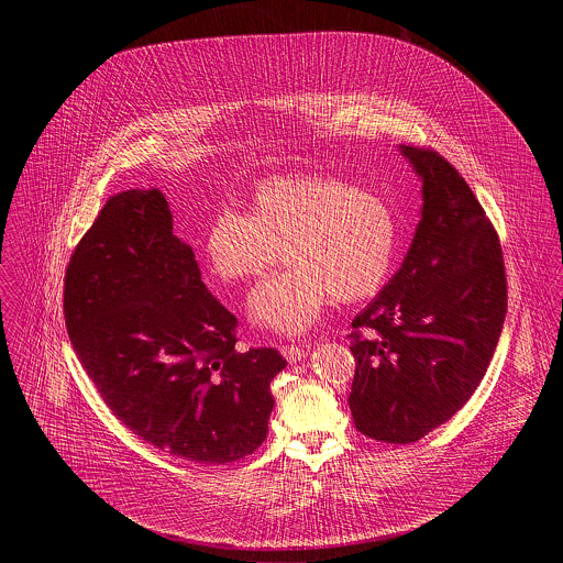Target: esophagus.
<instances>
[{
  "label": "esophagus",
  "mask_w": 563,
  "mask_h": 563,
  "mask_svg": "<svg viewBox=\"0 0 563 563\" xmlns=\"http://www.w3.org/2000/svg\"><path fill=\"white\" fill-rule=\"evenodd\" d=\"M282 355L290 362V364H297L306 357V349L303 346H297V344H286L282 346Z\"/></svg>",
  "instance_id": "1"
}]
</instances>
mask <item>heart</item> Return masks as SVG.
I'll list each match as a JSON object with an SVG mask.
<instances>
[{"instance_id": "1", "label": "heart", "mask_w": 563, "mask_h": 563, "mask_svg": "<svg viewBox=\"0 0 563 563\" xmlns=\"http://www.w3.org/2000/svg\"><path fill=\"white\" fill-rule=\"evenodd\" d=\"M249 212L219 210L203 234L208 268L228 284L264 273L284 253V273L246 299L255 329L303 335L333 301L377 295L397 262L399 223L373 190L333 175H284L260 181Z\"/></svg>"}]
</instances>
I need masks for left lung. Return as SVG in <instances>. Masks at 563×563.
I'll return each instance as SVG.
<instances>
[{"mask_svg": "<svg viewBox=\"0 0 563 563\" xmlns=\"http://www.w3.org/2000/svg\"><path fill=\"white\" fill-rule=\"evenodd\" d=\"M399 152L422 181L420 221L401 268L351 322L357 364L349 407L360 433L409 444L482 384L505 322L507 282L498 236L466 179L435 152Z\"/></svg>", "mask_w": 563, "mask_h": 563, "instance_id": "8db88e82", "label": "left lung"}]
</instances>
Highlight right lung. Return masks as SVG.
<instances>
[{"label": "right lung", "instance_id": "add662e5", "mask_svg": "<svg viewBox=\"0 0 563 563\" xmlns=\"http://www.w3.org/2000/svg\"><path fill=\"white\" fill-rule=\"evenodd\" d=\"M65 321L84 371L136 435L195 464H230L268 433L275 349L236 351V317L173 234L161 190L110 197L65 275Z\"/></svg>", "mask_w": 563, "mask_h": 563}]
</instances>
